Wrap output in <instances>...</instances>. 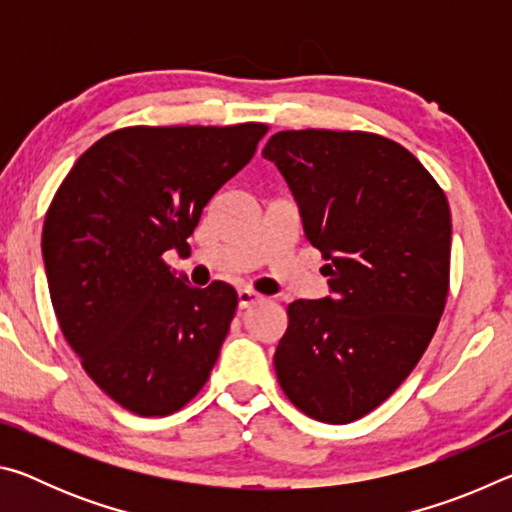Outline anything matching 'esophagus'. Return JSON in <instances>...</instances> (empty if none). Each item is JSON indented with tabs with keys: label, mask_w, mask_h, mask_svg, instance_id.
I'll use <instances>...</instances> for the list:
<instances>
[{
	"label": "esophagus",
	"mask_w": 512,
	"mask_h": 512,
	"mask_svg": "<svg viewBox=\"0 0 512 512\" xmlns=\"http://www.w3.org/2000/svg\"><path fill=\"white\" fill-rule=\"evenodd\" d=\"M237 302H239V309H248V307H253L255 302H259V296L250 289H239L237 291Z\"/></svg>",
	"instance_id": "obj_1"
}]
</instances>
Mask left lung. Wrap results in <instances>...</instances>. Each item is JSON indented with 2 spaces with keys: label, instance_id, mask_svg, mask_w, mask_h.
Here are the masks:
<instances>
[{
  "label": "left lung",
  "instance_id": "obj_1",
  "mask_svg": "<svg viewBox=\"0 0 512 512\" xmlns=\"http://www.w3.org/2000/svg\"><path fill=\"white\" fill-rule=\"evenodd\" d=\"M262 155L287 180L332 291L287 307L277 381L309 418L348 424L397 391L443 316L447 196L413 153L375 133L280 131Z\"/></svg>",
  "mask_w": 512,
  "mask_h": 512
}]
</instances>
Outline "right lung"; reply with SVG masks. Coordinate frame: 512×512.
<instances>
[{
	"mask_svg": "<svg viewBox=\"0 0 512 512\" xmlns=\"http://www.w3.org/2000/svg\"><path fill=\"white\" fill-rule=\"evenodd\" d=\"M266 131L119 128L76 160L49 205L42 257L58 325L94 384L135 415L183 409L219 359L237 291L189 287L162 255L189 250L203 207Z\"/></svg>",
	"mask_w": 512,
	"mask_h": 512,
	"instance_id": "right-lung-1",
	"label": "right lung"
}]
</instances>
